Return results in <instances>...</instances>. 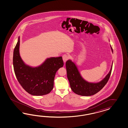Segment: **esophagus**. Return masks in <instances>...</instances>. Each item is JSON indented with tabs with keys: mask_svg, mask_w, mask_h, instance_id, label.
Listing matches in <instances>:
<instances>
[{
	"mask_svg": "<svg viewBox=\"0 0 128 128\" xmlns=\"http://www.w3.org/2000/svg\"><path fill=\"white\" fill-rule=\"evenodd\" d=\"M62 59H63V62L64 63V64L66 63V60L68 59V57L67 55L65 54L64 55L62 56Z\"/></svg>",
	"mask_w": 128,
	"mask_h": 128,
	"instance_id": "obj_1",
	"label": "esophagus"
}]
</instances>
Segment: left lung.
<instances>
[{
	"label": "left lung",
	"instance_id": "8db88e82",
	"mask_svg": "<svg viewBox=\"0 0 128 128\" xmlns=\"http://www.w3.org/2000/svg\"><path fill=\"white\" fill-rule=\"evenodd\" d=\"M111 49L113 53L111 46ZM112 63L108 73L100 81L92 82L85 80L82 77L76 63L71 60L66 63L67 78L70 82V88L76 94L82 96H90L100 91L108 81L112 70Z\"/></svg>",
	"mask_w": 128,
	"mask_h": 128
}]
</instances>
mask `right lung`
Here are the masks:
<instances>
[{"mask_svg": "<svg viewBox=\"0 0 128 128\" xmlns=\"http://www.w3.org/2000/svg\"><path fill=\"white\" fill-rule=\"evenodd\" d=\"M20 38L14 48L13 65L16 76L27 92L33 96H42L53 89L55 74L64 63L62 57L47 58L41 65L32 66L24 62L20 54Z\"/></svg>", "mask_w": 128, "mask_h": 128, "instance_id": "1", "label": "right lung"}]
</instances>
